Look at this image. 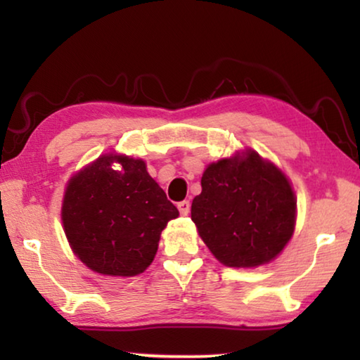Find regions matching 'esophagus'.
I'll return each instance as SVG.
<instances>
[{"label":"esophagus","mask_w":360,"mask_h":360,"mask_svg":"<svg viewBox=\"0 0 360 360\" xmlns=\"http://www.w3.org/2000/svg\"><path fill=\"white\" fill-rule=\"evenodd\" d=\"M178 210L182 216H187L188 211H191V202H187V200H184V202H179Z\"/></svg>","instance_id":"obj_1"}]
</instances>
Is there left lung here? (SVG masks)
I'll return each instance as SVG.
<instances>
[{"label": "left lung", "instance_id": "obj_1", "mask_svg": "<svg viewBox=\"0 0 360 360\" xmlns=\"http://www.w3.org/2000/svg\"><path fill=\"white\" fill-rule=\"evenodd\" d=\"M294 191L254 150L205 169L191 217L205 245L227 266H257L283 251L294 233Z\"/></svg>", "mask_w": 360, "mask_h": 360}]
</instances>
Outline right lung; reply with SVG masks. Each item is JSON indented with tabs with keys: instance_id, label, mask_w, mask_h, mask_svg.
Wrapping results in <instances>:
<instances>
[{
	"instance_id": "right-lung-1",
	"label": "right lung",
	"mask_w": 360,
	"mask_h": 360,
	"mask_svg": "<svg viewBox=\"0 0 360 360\" xmlns=\"http://www.w3.org/2000/svg\"><path fill=\"white\" fill-rule=\"evenodd\" d=\"M115 160L120 172L110 168ZM179 216L167 193L130 157L103 155L66 188L62 219L72 251L90 270L135 276L150 265L168 221Z\"/></svg>"
}]
</instances>
